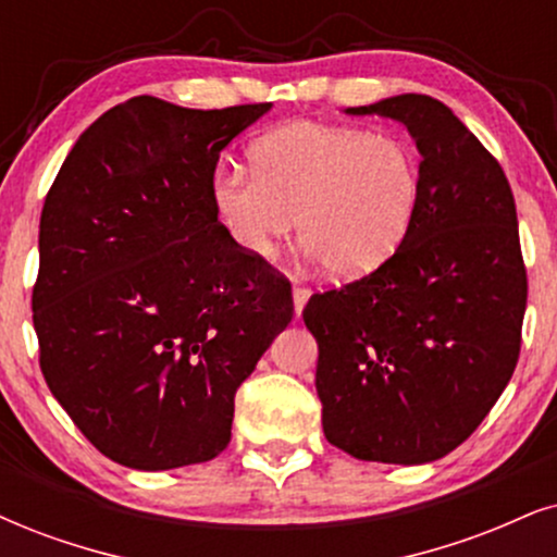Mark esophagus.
Masks as SVG:
<instances>
[{
    "label": "esophagus",
    "instance_id": "1",
    "mask_svg": "<svg viewBox=\"0 0 557 557\" xmlns=\"http://www.w3.org/2000/svg\"><path fill=\"white\" fill-rule=\"evenodd\" d=\"M308 298H311V290H308V287H302V285H295V287H293V306H295V315H300V313H302V308H306Z\"/></svg>",
    "mask_w": 557,
    "mask_h": 557
}]
</instances>
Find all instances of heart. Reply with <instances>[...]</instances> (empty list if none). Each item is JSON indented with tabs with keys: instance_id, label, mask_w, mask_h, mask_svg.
<instances>
[{
	"instance_id": "1",
	"label": "heart",
	"mask_w": 557,
	"mask_h": 557,
	"mask_svg": "<svg viewBox=\"0 0 557 557\" xmlns=\"http://www.w3.org/2000/svg\"><path fill=\"white\" fill-rule=\"evenodd\" d=\"M251 174L221 166L210 197L231 242L270 257L293 234L334 277L375 272L404 246L421 202V161L408 140L295 123L251 146Z\"/></svg>"
}]
</instances>
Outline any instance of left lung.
Returning <instances> with one entry per match:
<instances>
[{
  "label": "left lung",
  "mask_w": 557,
  "mask_h": 557,
  "mask_svg": "<svg viewBox=\"0 0 557 557\" xmlns=\"http://www.w3.org/2000/svg\"><path fill=\"white\" fill-rule=\"evenodd\" d=\"M347 112L406 125L421 202L388 262L302 308L319 342L323 434L357 460L421 466L475 432L517 368L527 308L517 206L502 164L434 97Z\"/></svg>",
  "instance_id": "left-lung-1"
}]
</instances>
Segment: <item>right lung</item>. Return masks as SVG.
<instances>
[{
  "mask_svg": "<svg viewBox=\"0 0 557 557\" xmlns=\"http://www.w3.org/2000/svg\"><path fill=\"white\" fill-rule=\"evenodd\" d=\"M270 102L189 110L133 97L82 133L40 215L33 326L53 398L104 457L208 462L234 396L293 319L290 283L218 221L221 151Z\"/></svg>",
  "mask_w": 557,
  "mask_h": 557,
  "instance_id": "add662e5",
  "label": "right lung"
}]
</instances>
